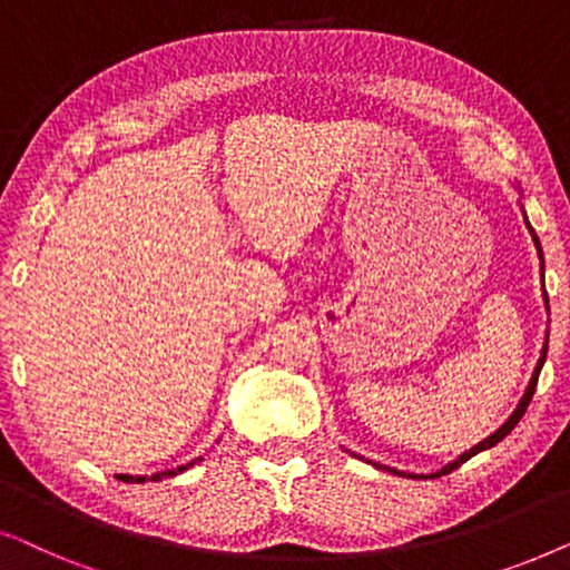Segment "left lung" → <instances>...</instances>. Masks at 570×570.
I'll return each mask as SVG.
<instances>
[{
    "mask_svg": "<svg viewBox=\"0 0 570 570\" xmlns=\"http://www.w3.org/2000/svg\"><path fill=\"white\" fill-rule=\"evenodd\" d=\"M517 189H521V186L517 184ZM521 194V191H519ZM521 213H524V207H521ZM524 223H527V228H529V233H532V240H534V248H537V256H540V272H542V287H544V259H542V246H540V238H537V233H534V228L532 225H529V220H527V213H524ZM542 298H544V308L550 311V303H548V293L542 291ZM544 357H548V340H544V347H542V355H540V361H537V368H534V373H532V379H529V386H527V392H524V396H521V402L517 404V410L511 412V417L505 420V423L498 428V431L493 433V435H488L485 441H480L478 446H472L470 451H464L462 456L459 459H454V462L451 464H446V466H441L439 472H431V474H410V472H396V470H389V466H381V470H389V472H394V474H407V478H423V480H428V478H441V474H449V472H454L456 466H462L466 459H472L474 454H480V451H485V449H493L495 443H501L505 435H509L513 428H517V423L521 417H524V412H527V407H529V402H532V394H534V389H537V379H540V371H542V365H544ZM357 459H363V456H357Z\"/></svg>",
    "mask_w": 570,
    "mask_h": 570,
    "instance_id": "left-lung-1",
    "label": "left lung"
}]
</instances>
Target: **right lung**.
<instances>
[{
  "instance_id": "1",
  "label": "right lung",
  "mask_w": 570,
  "mask_h": 570,
  "mask_svg": "<svg viewBox=\"0 0 570 570\" xmlns=\"http://www.w3.org/2000/svg\"><path fill=\"white\" fill-rule=\"evenodd\" d=\"M197 462H202V456L199 459H194V462H189V464H181V466H176V470H168V472H158V474H153V482H158V480H163V478H174V474H178V472H184V470H189V466H194ZM119 480H124V482H145L147 480V474H119Z\"/></svg>"
}]
</instances>
